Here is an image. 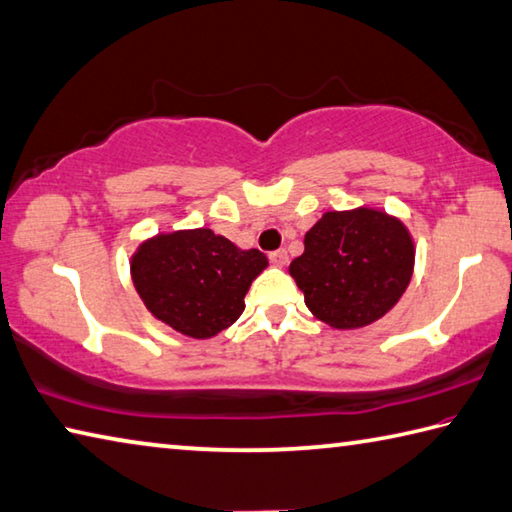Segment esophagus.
Returning <instances> with one entry per match:
<instances>
[{
	"instance_id": "1",
	"label": "esophagus",
	"mask_w": 512,
	"mask_h": 512,
	"mask_svg": "<svg viewBox=\"0 0 512 512\" xmlns=\"http://www.w3.org/2000/svg\"><path fill=\"white\" fill-rule=\"evenodd\" d=\"M271 262L275 264V266H286L288 264V253L286 250L282 248V250H275V253H271Z\"/></svg>"
}]
</instances>
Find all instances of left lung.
<instances>
[{
  "mask_svg": "<svg viewBox=\"0 0 512 512\" xmlns=\"http://www.w3.org/2000/svg\"><path fill=\"white\" fill-rule=\"evenodd\" d=\"M414 259V239L401 219L358 206L324 212L304 235V253L288 275L315 318L351 331L394 309L410 286Z\"/></svg>",
  "mask_w": 512,
  "mask_h": 512,
  "instance_id": "left-lung-1",
  "label": "left lung"
}]
</instances>
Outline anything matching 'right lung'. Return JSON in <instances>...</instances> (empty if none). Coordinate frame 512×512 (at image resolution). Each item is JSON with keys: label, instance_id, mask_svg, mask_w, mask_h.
<instances>
[{"label": "right lung", "instance_id": "obj_1", "mask_svg": "<svg viewBox=\"0 0 512 512\" xmlns=\"http://www.w3.org/2000/svg\"><path fill=\"white\" fill-rule=\"evenodd\" d=\"M266 266L257 248H239L210 228L159 232L129 259L145 309L194 340L215 338L239 320L248 288Z\"/></svg>", "mask_w": 512, "mask_h": 512}]
</instances>
